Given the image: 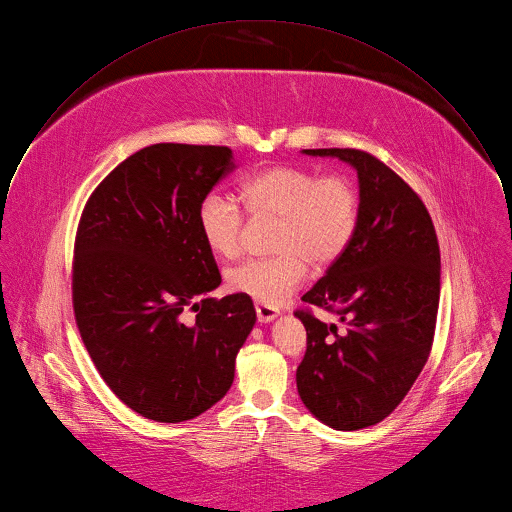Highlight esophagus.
Segmentation results:
<instances>
[{"label":"esophagus","instance_id":"1","mask_svg":"<svg viewBox=\"0 0 512 512\" xmlns=\"http://www.w3.org/2000/svg\"><path fill=\"white\" fill-rule=\"evenodd\" d=\"M280 312L272 306H264V304H256V316H258V322L260 324H268L272 322Z\"/></svg>","mask_w":512,"mask_h":512}]
</instances>
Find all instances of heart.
Listing matches in <instances>:
<instances>
[{"label": "heart", "instance_id": "heart-1", "mask_svg": "<svg viewBox=\"0 0 512 512\" xmlns=\"http://www.w3.org/2000/svg\"><path fill=\"white\" fill-rule=\"evenodd\" d=\"M240 200L250 216H280L270 258H250L226 270V286L264 306L282 304L306 278L308 262L322 268L336 262L350 246L360 216V200L346 176H318L300 166H274L250 176L240 186ZM204 244L220 258H234L242 246L244 216L218 192L198 206Z\"/></svg>", "mask_w": 512, "mask_h": 512}]
</instances>
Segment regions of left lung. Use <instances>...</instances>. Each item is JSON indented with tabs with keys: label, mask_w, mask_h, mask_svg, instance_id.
I'll return each instance as SVG.
<instances>
[{
	"label": "left lung",
	"mask_w": 512,
	"mask_h": 512,
	"mask_svg": "<svg viewBox=\"0 0 512 512\" xmlns=\"http://www.w3.org/2000/svg\"><path fill=\"white\" fill-rule=\"evenodd\" d=\"M302 152L356 170L360 216L346 252L302 296L340 324H326L310 310L294 312L308 336L296 386L318 420L358 430L384 420L428 360L440 298L438 240L418 194L372 154Z\"/></svg>",
	"instance_id": "obj_1"
}]
</instances>
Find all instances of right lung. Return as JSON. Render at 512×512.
<instances>
[{
    "instance_id": "1",
    "label": "right lung",
    "mask_w": 512,
    "mask_h": 512,
    "mask_svg": "<svg viewBox=\"0 0 512 512\" xmlns=\"http://www.w3.org/2000/svg\"><path fill=\"white\" fill-rule=\"evenodd\" d=\"M234 168L226 146L154 144L114 168L80 218L72 300L82 340L112 392L156 422L222 400L256 322L250 296L206 298L222 276L196 214Z\"/></svg>"
}]
</instances>
